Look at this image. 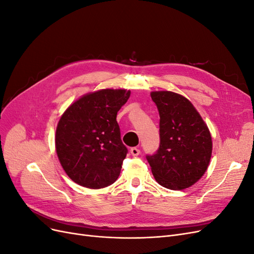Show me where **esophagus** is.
Masks as SVG:
<instances>
[{"label": "esophagus", "instance_id": "esophagus-1", "mask_svg": "<svg viewBox=\"0 0 254 254\" xmlns=\"http://www.w3.org/2000/svg\"><path fill=\"white\" fill-rule=\"evenodd\" d=\"M129 153H130V155H132V156L137 157V156L140 154V149L137 148V147H132V148H130Z\"/></svg>", "mask_w": 254, "mask_h": 254}]
</instances>
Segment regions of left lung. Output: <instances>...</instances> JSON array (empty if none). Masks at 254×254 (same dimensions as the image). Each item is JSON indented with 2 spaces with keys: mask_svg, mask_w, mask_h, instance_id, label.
<instances>
[{
  "mask_svg": "<svg viewBox=\"0 0 254 254\" xmlns=\"http://www.w3.org/2000/svg\"><path fill=\"white\" fill-rule=\"evenodd\" d=\"M160 124V144L146 155L156 181L174 190L191 186L207 170L212 141L209 129L192 103L170 91L152 92Z\"/></svg>",
  "mask_w": 254,
  "mask_h": 254,
  "instance_id": "obj_1",
  "label": "left lung"
}]
</instances>
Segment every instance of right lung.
Segmentation results:
<instances>
[{"label": "right lung", "mask_w": 254, "mask_h": 254, "mask_svg": "<svg viewBox=\"0 0 254 254\" xmlns=\"http://www.w3.org/2000/svg\"><path fill=\"white\" fill-rule=\"evenodd\" d=\"M130 92L106 89L87 94L65 110L55 135L60 162L71 180L98 190L114 183L127 154L117 112Z\"/></svg>", "instance_id": "obj_1"}]
</instances>
